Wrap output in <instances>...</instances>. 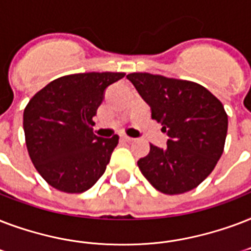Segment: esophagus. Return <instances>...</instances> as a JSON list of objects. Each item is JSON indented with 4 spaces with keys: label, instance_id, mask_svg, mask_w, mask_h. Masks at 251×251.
<instances>
[{
    "label": "esophagus",
    "instance_id": "esophagus-1",
    "mask_svg": "<svg viewBox=\"0 0 251 251\" xmlns=\"http://www.w3.org/2000/svg\"><path fill=\"white\" fill-rule=\"evenodd\" d=\"M120 139L123 140V141H126V143H131V141H133V139H132V137H128V136H126V135L120 136Z\"/></svg>",
    "mask_w": 251,
    "mask_h": 251
}]
</instances>
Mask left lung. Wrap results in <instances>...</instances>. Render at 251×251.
<instances>
[{
	"instance_id": "obj_1",
	"label": "left lung",
	"mask_w": 251,
	"mask_h": 251,
	"mask_svg": "<svg viewBox=\"0 0 251 251\" xmlns=\"http://www.w3.org/2000/svg\"><path fill=\"white\" fill-rule=\"evenodd\" d=\"M127 78L169 136L164 149L151 144L148 156L137 161L139 169L160 192L191 191L212 173L224 152L228 131L224 106L191 81L151 73H131Z\"/></svg>"
}]
</instances>
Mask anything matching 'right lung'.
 <instances>
[{"label": "right lung", "instance_id": "1", "mask_svg": "<svg viewBox=\"0 0 251 251\" xmlns=\"http://www.w3.org/2000/svg\"><path fill=\"white\" fill-rule=\"evenodd\" d=\"M126 73H77L53 79L30 99L23 129L35 169L52 187L68 194L89 190L103 176L119 136L97 137L93 118L104 90Z\"/></svg>", "mask_w": 251, "mask_h": 251}]
</instances>
